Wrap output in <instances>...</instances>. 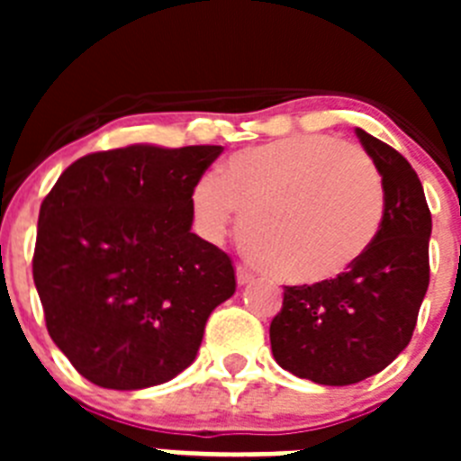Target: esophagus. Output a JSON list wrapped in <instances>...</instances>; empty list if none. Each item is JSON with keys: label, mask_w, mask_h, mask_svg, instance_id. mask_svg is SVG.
Instances as JSON below:
<instances>
[{"label": "esophagus", "mask_w": 461, "mask_h": 461, "mask_svg": "<svg viewBox=\"0 0 461 461\" xmlns=\"http://www.w3.org/2000/svg\"><path fill=\"white\" fill-rule=\"evenodd\" d=\"M235 276H238L240 286H247V284H251V281H254V275H251V270H247L244 266L235 267Z\"/></svg>", "instance_id": "1"}]
</instances>
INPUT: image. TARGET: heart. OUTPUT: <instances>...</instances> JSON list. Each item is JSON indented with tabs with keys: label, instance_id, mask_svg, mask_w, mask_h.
<instances>
[{
	"label": "heart",
	"instance_id": "b5f03b06",
	"mask_svg": "<svg viewBox=\"0 0 461 461\" xmlns=\"http://www.w3.org/2000/svg\"><path fill=\"white\" fill-rule=\"evenodd\" d=\"M383 182L372 158L330 136H293L235 152L191 191L212 242L244 214V244L279 279L319 284L351 267L383 221Z\"/></svg>",
	"mask_w": 461,
	"mask_h": 461
}]
</instances>
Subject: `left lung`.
I'll use <instances>...</instances> for the list:
<instances>
[{"instance_id": "obj_1", "label": "left lung", "mask_w": 461, "mask_h": 461, "mask_svg": "<svg viewBox=\"0 0 461 461\" xmlns=\"http://www.w3.org/2000/svg\"><path fill=\"white\" fill-rule=\"evenodd\" d=\"M383 182V221L367 251L337 279L286 286L270 323L279 367L321 385H351L409 346L429 286L431 214L397 149L356 129Z\"/></svg>"}]
</instances>
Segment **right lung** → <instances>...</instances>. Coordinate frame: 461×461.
Wrapping results in <instances>:
<instances>
[{
  "instance_id": "obj_1",
  "label": "right lung",
  "mask_w": 461,
  "mask_h": 461,
  "mask_svg": "<svg viewBox=\"0 0 461 461\" xmlns=\"http://www.w3.org/2000/svg\"><path fill=\"white\" fill-rule=\"evenodd\" d=\"M221 152H94L41 203L32 270L46 328L94 385L140 390L185 372L235 293L228 254L191 233V191Z\"/></svg>"
}]
</instances>
